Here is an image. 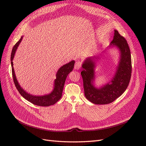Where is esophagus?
<instances>
[{"label":"esophagus","mask_w":146,"mask_h":146,"mask_svg":"<svg viewBox=\"0 0 146 146\" xmlns=\"http://www.w3.org/2000/svg\"><path fill=\"white\" fill-rule=\"evenodd\" d=\"M81 66H82V63H81V62L80 61H76V64H75V66H74V68H75V69H77V70H78V69H80V68H81Z\"/></svg>","instance_id":"34e87169"}]
</instances>
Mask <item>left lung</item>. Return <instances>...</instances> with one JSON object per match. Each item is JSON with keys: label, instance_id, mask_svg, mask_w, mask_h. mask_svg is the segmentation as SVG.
I'll use <instances>...</instances> for the list:
<instances>
[{"label": "left lung", "instance_id": "1", "mask_svg": "<svg viewBox=\"0 0 146 146\" xmlns=\"http://www.w3.org/2000/svg\"><path fill=\"white\" fill-rule=\"evenodd\" d=\"M110 44L116 46L120 51V60L111 82L100 88H96L93 85L96 67L94 59L98 60L99 56L86 59L82 66L83 70L81 75L85 96L88 100L94 104L105 105L113 102L124 92L131 78V54L126 39L114 30L113 39Z\"/></svg>", "mask_w": 146, "mask_h": 146}]
</instances>
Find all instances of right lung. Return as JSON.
<instances>
[{
	"label": "right lung",
	"mask_w": 146,
	"mask_h": 146,
	"mask_svg": "<svg viewBox=\"0 0 146 146\" xmlns=\"http://www.w3.org/2000/svg\"><path fill=\"white\" fill-rule=\"evenodd\" d=\"M22 39H23V36L21 38L19 41H17L14 47H13L11 54L12 76L13 78V81H14L17 90L24 99L27 100L30 102L32 103L34 105L41 106V107H48V106L54 105L57 102L61 99V96H62V92L63 90L66 77L68 76V74L73 70L75 61L74 60L70 61L68 64H66L63 66H61L58 69L56 74V79L54 82V90H53L50 94L41 96H36L30 94L25 91L19 85L15 76L14 68H13V60L14 58L17 48L19 46Z\"/></svg>",
	"instance_id": "obj_1"
}]
</instances>
